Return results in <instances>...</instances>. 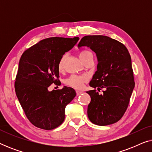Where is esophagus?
<instances>
[{
  "mask_svg": "<svg viewBox=\"0 0 152 152\" xmlns=\"http://www.w3.org/2000/svg\"><path fill=\"white\" fill-rule=\"evenodd\" d=\"M82 93V91H76V93H77V95H80L81 93Z\"/></svg>",
  "mask_w": 152,
  "mask_h": 152,
  "instance_id": "obj_1",
  "label": "esophagus"
}]
</instances>
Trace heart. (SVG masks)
<instances>
[{
    "instance_id": "b5f03b06",
    "label": "heart",
    "mask_w": 152,
    "mask_h": 152,
    "mask_svg": "<svg viewBox=\"0 0 152 152\" xmlns=\"http://www.w3.org/2000/svg\"><path fill=\"white\" fill-rule=\"evenodd\" d=\"M79 57L80 59L84 63L85 61L89 59L91 57H93V53L91 51L88 50H82L79 54ZM66 58V55L64 54L63 55L60 57V59L58 61L57 68L59 72H61L64 70V62H65ZM88 80V77L86 75H72L66 80V84L68 86L72 87L75 89H81L84 86V83Z\"/></svg>"
}]
</instances>
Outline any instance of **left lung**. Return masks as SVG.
<instances>
[{
	"mask_svg": "<svg viewBox=\"0 0 152 152\" xmlns=\"http://www.w3.org/2000/svg\"><path fill=\"white\" fill-rule=\"evenodd\" d=\"M87 46L96 53L97 71L89 85L91 96L88 117L91 122L106 126L117 122L127 109L135 86L132 59L125 45L103 35H88L81 39L78 48ZM102 88V94H99Z\"/></svg>",
	"mask_w": 152,
	"mask_h": 152,
	"instance_id": "obj_1",
	"label": "left lung"
}]
</instances>
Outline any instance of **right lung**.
Masks as SVG:
<instances>
[{"label":"right lung","instance_id":"obj_1","mask_svg":"<svg viewBox=\"0 0 152 152\" xmlns=\"http://www.w3.org/2000/svg\"><path fill=\"white\" fill-rule=\"evenodd\" d=\"M79 39L47 38L21 55L14 88L27 118L37 127L51 130L64 122L66 107L75 97V91L66 86L52 91L48 88L53 84L59 85L58 61Z\"/></svg>","mask_w":152,"mask_h":152}]
</instances>
